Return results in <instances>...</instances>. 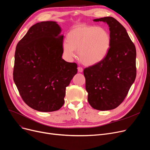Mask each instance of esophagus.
Wrapping results in <instances>:
<instances>
[{
	"instance_id": "esophagus-1",
	"label": "esophagus",
	"mask_w": 150,
	"mask_h": 150,
	"mask_svg": "<svg viewBox=\"0 0 150 150\" xmlns=\"http://www.w3.org/2000/svg\"><path fill=\"white\" fill-rule=\"evenodd\" d=\"M78 71H79V72H82V71H83V69L82 67H78Z\"/></svg>"
}]
</instances>
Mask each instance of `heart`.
<instances>
[{"instance_id":"1","label":"heart","mask_w":150,"mask_h":150,"mask_svg":"<svg viewBox=\"0 0 150 150\" xmlns=\"http://www.w3.org/2000/svg\"><path fill=\"white\" fill-rule=\"evenodd\" d=\"M110 46V36L105 29L80 24L69 31L67 41L63 43V51L69 58L73 57L75 50L78 51L80 61L85 65L93 66L106 57Z\"/></svg>"}]
</instances>
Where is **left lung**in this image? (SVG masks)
Segmentation results:
<instances>
[{"label": "left lung", "instance_id": "1", "mask_svg": "<svg viewBox=\"0 0 150 150\" xmlns=\"http://www.w3.org/2000/svg\"><path fill=\"white\" fill-rule=\"evenodd\" d=\"M109 26L110 46L99 63L84 69L88 101L93 108L105 111L118 107L136 77V49L126 29L113 17L94 19Z\"/></svg>", "mask_w": 150, "mask_h": 150}]
</instances>
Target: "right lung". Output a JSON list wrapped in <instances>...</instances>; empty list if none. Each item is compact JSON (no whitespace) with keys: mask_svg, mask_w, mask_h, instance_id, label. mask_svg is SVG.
<instances>
[{"mask_svg":"<svg viewBox=\"0 0 150 150\" xmlns=\"http://www.w3.org/2000/svg\"><path fill=\"white\" fill-rule=\"evenodd\" d=\"M61 29L54 21L32 25L16 48L13 80L21 98L42 112L60 109L77 64L64 61Z\"/></svg>","mask_w":150,"mask_h":150,"instance_id":"right-lung-1","label":"right lung"}]
</instances>
